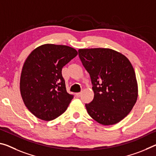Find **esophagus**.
<instances>
[{"label":"esophagus","mask_w":156,"mask_h":156,"mask_svg":"<svg viewBox=\"0 0 156 156\" xmlns=\"http://www.w3.org/2000/svg\"><path fill=\"white\" fill-rule=\"evenodd\" d=\"M81 94H82V93H81V92H78V93L76 94V96H77V97H80Z\"/></svg>","instance_id":"obj_1"}]
</instances>
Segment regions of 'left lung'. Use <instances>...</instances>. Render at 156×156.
Instances as JSON below:
<instances>
[{
  "instance_id": "left-lung-1",
  "label": "left lung",
  "mask_w": 156,
  "mask_h": 156,
  "mask_svg": "<svg viewBox=\"0 0 156 156\" xmlns=\"http://www.w3.org/2000/svg\"><path fill=\"white\" fill-rule=\"evenodd\" d=\"M78 55L90 73L94 93L92 101L85 104L88 114L102 125L119 122L137 99V82L130 62L110 48H82Z\"/></svg>"
}]
</instances>
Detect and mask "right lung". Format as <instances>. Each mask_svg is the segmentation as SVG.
Here are the masks:
<instances>
[{"label":"right lung","mask_w":156,"mask_h":156,"mask_svg":"<svg viewBox=\"0 0 156 156\" xmlns=\"http://www.w3.org/2000/svg\"><path fill=\"white\" fill-rule=\"evenodd\" d=\"M77 55L70 46L46 44L28 56L21 71L20 91L25 105L36 117L51 121L67 109L73 96L66 91L62 69Z\"/></svg>","instance_id":"right-lung-1"}]
</instances>
